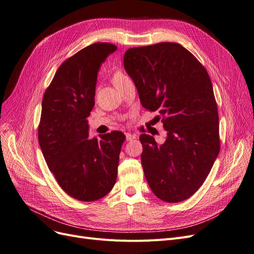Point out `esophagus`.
Returning a JSON list of instances; mask_svg holds the SVG:
<instances>
[{
	"mask_svg": "<svg viewBox=\"0 0 254 254\" xmlns=\"http://www.w3.org/2000/svg\"><path fill=\"white\" fill-rule=\"evenodd\" d=\"M125 135H126V140H132V139H135L136 138V135L135 134H132V133H125Z\"/></svg>",
	"mask_w": 254,
	"mask_h": 254,
	"instance_id": "esophagus-1",
	"label": "esophagus"
}]
</instances>
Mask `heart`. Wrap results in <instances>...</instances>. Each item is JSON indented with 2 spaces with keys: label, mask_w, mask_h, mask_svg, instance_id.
<instances>
[{
  "label": "heart",
  "mask_w": 254,
  "mask_h": 254,
  "mask_svg": "<svg viewBox=\"0 0 254 254\" xmlns=\"http://www.w3.org/2000/svg\"><path fill=\"white\" fill-rule=\"evenodd\" d=\"M126 79H127V77H126L123 73L116 72V73L114 74V76H113V83H114V85L116 86V85H118L119 83L123 82V81L126 80Z\"/></svg>",
  "instance_id": "b5f03b06"
}]
</instances>
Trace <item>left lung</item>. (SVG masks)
<instances>
[{"instance_id": "8db88e82", "label": "left lung", "mask_w": 254, "mask_h": 254, "mask_svg": "<svg viewBox=\"0 0 254 254\" xmlns=\"http://www.w3.org/2000/svg\"><path fill=\"white\" fill-rule=\"evenodd\" d=\"M124 67L140 103L158 111L167 130L164 144L143 133L141 165L154 195L176 203L203 185L220 152L219 115L208 73L176 43L128 49Z\"/></svg>"}]
</instances>
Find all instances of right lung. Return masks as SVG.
Here are the masks:
<instances>
[{
    "label": "right lung",
    "mask_w": 254,
    "mask_h": 254,
    "mask_svg": "<svg viewBox=\"0 0 254 254\" xmlns=\"http://www.w3.org/2000/svg\"><path fill=\"white\" fill-rule=\"evenodd\" d=\"M117 47L96 43L67 58L46 89L38 125V141L59 187L79 201H96L113 190L121 131L88 138L87 118L95 105L99 68Z\"/></svg>",
    "instance_id": "add662e5"
}]
</instances>
